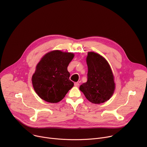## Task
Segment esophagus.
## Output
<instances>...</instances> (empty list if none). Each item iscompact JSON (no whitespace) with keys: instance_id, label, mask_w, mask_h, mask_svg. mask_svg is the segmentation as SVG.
<instances>
[{"instance_id":"obj_1","label":"esophagus","mask_w":147,"mask_h":147,"mask_svg":"<svg viewBox=\"0 0 147 147\" xmlns=\"http://www.w3.org/2000/svg\"><path fill=\"white\" fill-rule=\"evenodd\" d=\"M74 86H75L76 87H78V86H80V84H79L78 82H75V83H74Z\"/></svg>"}]
</instances>
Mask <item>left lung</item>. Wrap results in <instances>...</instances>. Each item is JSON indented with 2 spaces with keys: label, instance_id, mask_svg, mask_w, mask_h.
<instances>
[{
  "label": "left lung",
  "instance_id": "left-lung-1",
  "mask_svg": "<svg viewBox=\"0 0 147 147\" xmlns=\"http://www.w3.org/2000/svg\"><path fill=\"white\" fill-rule=\"evenodd\" d=\"M87 81L80 87V90L92 103L100 104L112 96L115 84L111 68L107 60L95 52L88 53Z\"/></svg>",
  "mask_w": 147,
  "mask_h": 147
}]
</instances>
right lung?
Returning a JSON list of instances; mask_svg holds the SVG:
<instances>
[{"label":"right lung","instance_id":"obj_1","mask_svg":"<svg viewBox=\"0 0 147 147\" xmlns=\"http://www.w3.org/2000/svg\"><path fill=\"white\" fill-rule=\"evenodd\" d=\"M74 56L73 53L56 50L41 59L32 77L34 89L41 99L50 103L59 102L73 87L67 67Z\"/></svg>","mask_w":147,"mask_h":147}]
</instances>
